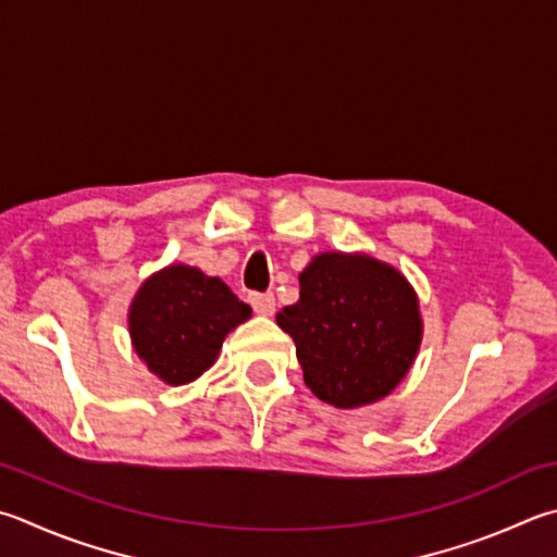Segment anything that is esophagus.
<instances>
[{
    "mask_svg": "<svg viewBox=\"0 0 557 557\" xmlns=\"http://www.w3.org/2000/svg\"><path fill=\"white\" fill-rule=\"evenodd\" d=\"M250 305L260 317H272L275 313V297L272 295H250Z\"/></svg>",
    "mask_w": 557,
    "mask_h": 557,
    "instance_id": "34e87169",
    "label": "esophagus"
}]
</instances>
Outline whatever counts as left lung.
<instances>
[{"label":"left lung","instance_id":"1","mask_svg":"<svg viewBox=\"0 0 557 557\" xmlns=\"http://www.w3.org/2000/svg\"><path fill=\"white\" fill-rule=\"evenodd\" d=\"M307 387L338 409L375 404L407 377L423 319L417 289L368 252L326 250L299 272V301L277 313Z\"/></svg>","mask_w":557,"mask_h":557}]
</instances>
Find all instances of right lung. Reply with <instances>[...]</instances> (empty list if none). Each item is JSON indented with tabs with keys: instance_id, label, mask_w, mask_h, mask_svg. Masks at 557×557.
<instances>
[{
	"instance_id": "1",
	"label": "right lung",
	"mask_w": 557,
	"mask_h": 557,
	"mask_svg": "<svg viewBox=\"0 0 557 557\" xmlns=\"http://www.w3.org/2000/svg\"><path fill=\"white\" fill-rule=\"evenodd\" d=\"M250 313L224 280L173 262L140 282L131 299V346L158 380L180 387L214 366L224 338Z\"/></svg>"
}]
</instances>
